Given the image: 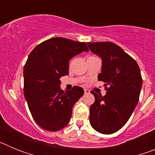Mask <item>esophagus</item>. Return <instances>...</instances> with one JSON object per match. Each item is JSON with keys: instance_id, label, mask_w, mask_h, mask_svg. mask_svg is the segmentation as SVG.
Here are the masks:
<instances>
[{"instance_id": "1", "label": "esophagus", "mask_w": 155, "mask_h": 155, "mask_svg": "<svg viewBox=\"0 0 155 155\" xmlns=\"http://www.w3.org/2000/svg\"><path fill=\"white\" fill-rule=\"evenodd\" d=\"M90 91L87 89H84V94H89Z\"/></svg>"}]
</instances>
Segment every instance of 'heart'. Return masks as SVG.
<instances>
[{"instance_id":"b5f03b06","label":"heart","mask_w":155,"mask_h":155,"mask_svg":"<svg viewBox=\"0 0 155 155\" xmlns=\"http://www.w3.org/2000/svg\"><path fill=\"white\" fill-rule=\"evenodd\" d=\"M92 57V56H91V57Z\"/></svg>"}]
</instances>
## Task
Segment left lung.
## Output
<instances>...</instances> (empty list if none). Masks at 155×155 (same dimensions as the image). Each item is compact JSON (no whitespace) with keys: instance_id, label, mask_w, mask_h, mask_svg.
<instances>
[{"instance_id":"obj_1","label":"left lung","mask_w":155,"mask_h":155,"mask_svg":"<svg viewBox=\"0 0 155 155\" xmlns=\"http://www.w3.org/2000/svg\"><path fill=\"white\" fill-rule=\"evenodd\" d=\"M89 50L101 57L98 81L105 82L104 96L91 91L94 102L90 106V124L103 134L124 127L139 101L142 78L139 66L120 46L111 42H87Z\"/></svg>"}]
</instances>
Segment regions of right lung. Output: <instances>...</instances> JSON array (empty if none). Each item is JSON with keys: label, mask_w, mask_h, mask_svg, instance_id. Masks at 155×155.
Instances as JSON below:
<instances>
[{"label": "right lung", "mask_w": 155, "mask_h": 155, "mask_svg": "<svg viewBox=\"0 0 155 155\" xmlns=\"http://www.w3.org/2000/svg\"><path fill=\"white\" fill-rule=\"evenodd\" d=\"M84 51L88 52L85 42L56 37L41 42L30 53L23 71L24 95L41 128L57 131L69 123L74 105L84 89L74 86L65 92L61 89L60 78L68 74L70 60Z\"/></svg>", "instance_id": "right-lung-1"}]
</instances>
